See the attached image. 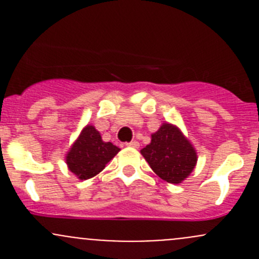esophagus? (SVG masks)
Listing matches in <instances>:
<instances>
[{
	"label": "esophagus",
	"mask_w": 259,
	"mask_h": 259,
	"mask_svg": "<svg viewBox=\"0 0 259 259\" xmlns=\"http://www.w3.org/2000/svg\"><path fill=\"white\" fill-rule=\"evenodd\" d=\"M125 145H126V146H130V148H139V143H138L137 140H134V142L125 143Z\"/></svg>",
	"instance_id": "1"
}]
</instances>
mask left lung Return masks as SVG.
<instances>
[{"instance_id":"1","label":"left lung","mask_w":259,"mask_h":259,"mask_svg":"<svg viewBox=\"0 0 259 259\" xmlns=\"http://www.w3.org/2000/svg\"><path fill=\"white\" fill-rule=\"evenodd\" d=\"M142 154L156 176L173 184L187 178L197 164V153L177 126L163 124Z\"/></svg>"}]
</instances>
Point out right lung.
I'll return each instance as SVG.
<instances>
[{
  "label": "right lung",
  "instance_id": "add662e5",
  "mask_svg": "<svg viewBox=\"0 0 259 259\" xmlns=\"http://www.w3.org/2000/svg\"><path fill=\"white\" fill-rule=\"evenodd\" d=\"M119 150L111 143L103 142L100 133L88 125L67 153L66 163L80 179H90L100 173Z\"/></svg>",
  "mask_w": 259,
  "mask_h": 259
}]
</instances>
